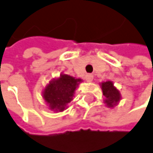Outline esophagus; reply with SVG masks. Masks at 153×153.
Returning a JSON list of instances; mask_svg holds the SVG:
<instances>
[{
	"mask_svg": "<svg viewBox=\"0 0 153 153\" xmlns=\"http://www.w3.org/2000/svg\"><path fill=\"white\" fill-rule=\"evenodd\" d=\"M93 74H86V80H88V81H91L92 79H93Z\"/></svg>",
	"mask_w": 153,
	"mask_h": 153,
	"instance_id": "34e87169",
	"label": "esophagus"
}]
</instances>
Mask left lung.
Returning <instances> with one entry per match:
<instances>
[{
  "label": "left lung",
  "mask_w": 153,
  "mask_h": 153,
  "mask_svg": "<svg viewBox=\"0 0 153 153\" xmlns=\"http://www.w3.org/2000/svg\"><path fill=\"white\" fill-rule=\"evenodd\" d=\"M103 94L105 97V103L108 106H113V105L118 102L120 98L119 91L113 87L111 81H106L102 83Z\"/></svg>",
  "instance_id": "obj_1"
}]
</instances>
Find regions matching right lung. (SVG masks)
<instances>
[{
    "label": "right lung",
    "mask_w": 153,
    "mask_h": 153,
    "mask_svg": "<svg viewBox=\"0 0 153 153\" xmlns=\"http://www.w3.org/2000/svg\"><path fill=\"white\" fill-rule=\"evenodd\" d=\"M80 80V79L62 74L59 79L50 82L43 92V97L50 109L64 111L65 105L72 101L76 86Z\"/></svg>",
    "instance_id": "right-lung-1"
}]
</instances>
